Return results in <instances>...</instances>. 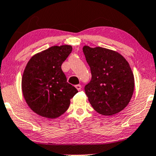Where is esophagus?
Returning a JSON list of instances; mask_svg holds the SVG:
<instances>
[{"label": "esophagus", "mask_w": 156, "mask_h": 156, "mask_svg": "<svg viewBox=\"0 0 156 156\" xmlns=\"http://www.w3.org/2000/svg\"><path fill=\"white\" fill-rule=\"evenodd\" d=\"M76 88H77V90H80V89H81V86H80V84L76 85Z\"/></svg>", "instance_id": "obj_1"}]
</instances>
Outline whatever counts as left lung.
I'll return each mask as SVG.
<instances>
[{
    "label": "left lung",
    "mask_w": 156,
    "mask_h": 156,
    "mask_svg": "<svg viewBox=\"0 0 156 156\" xmlns=\"http://www.w3.org/2000/svg\"><path fill=\"white\" fill-rule=\"evenodd\" d=\"M83 51L90 68V82L85 86L93 109L113 115L125 108L133 94L134 76L123 55L112 50L84 45Z\"/></svg>",
    "instance_id": "8db88e82"
}]
</instances>
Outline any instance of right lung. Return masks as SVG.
<instances>
[{
  "mask_svg": "<svg viewBox=\"0 0 156 156\" xmlns=\"http://www.w3.org/2000/svg\"><path fill=\"white\" fill-rule=\"evenodd\" d=\"M72 49L69 45H54L33 55L25 68L23 95L29 108L42 117L54 119L63 115L78 93L61 69Z\"/></svg>",
  "mask_w": 156,
  "mask_h": 156,
  "instance_id": "right-lung-1",
  "label": "right lung"
}]
</instances>
